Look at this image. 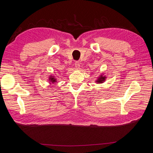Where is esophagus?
<instances>
[{
	"label": "esophagus",
	"mask_w": 153,
	"mask_h": 153,
	"mask_svg": "<svg viewBox=\"0 0 153 153\" xmlns=\"http://www.w3.org/2000/svg\"><path fill=\"white\" fill-rule=\"evenodd\" d=\"M74 66H75V68H77V69H78L80 66V63L79 62V61H76L74 64Z\"/></svg>",
	"instance_id": "obj_1"
}]
</instances>
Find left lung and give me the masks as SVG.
I'll use <instances>...</instances> for the list:
<instances>
[{
  "label": "left lung",
  "mask_w": 153,
  "mask_h": 153,
  "mask_svg": "<svg viewBox=\"0 0 153 153\" xmlns=\"http://www.w3.org/2000/svg\"><path fill=\"white\" fill-rule=\"evenodd\" d=\"M105 77H102V76H100V78L99 79V80H98V82H102V81H104V79H105Z\"/></svg>",
  "instance_id": "left-lung-1"
}]
</instances>
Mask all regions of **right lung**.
I'll return each mask as SVG.
<instances>
[{"label":"right lung","instance_id":"add662e5","mask_svg":"<svg viewBox=\"0 0 153 153\" xmlns=\"http://www.w3.org/2000/svg\"><path fill=\"white\" fill-rule=\"evenodd\" d=\"M50 79L51 80L52 83H53V82H56V79L54 78V77H51V79Z\"/></svg>","mask_w":153,"mask_h":153}]
</instances>
